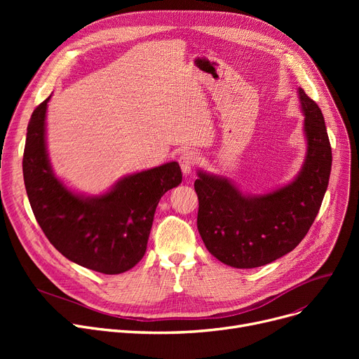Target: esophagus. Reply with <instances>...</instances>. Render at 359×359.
I'll return each mask as SVG.
<instances>
[{
    "label": "esophagus",
    "instance_id": "1",
    "mask_svg": "<svg viewBox=\"0 0 359 359\" xmlns=\"http://www.w3.org/2000/svg\"><path fill=\"white\" fill-rule=\"evenodd\" d=\"M198 163V156L194 153V151H184L182 156L179 157V164L182 167V172L184 176H189L192 173L194 165Z\"/></svg>",
    "mask_w": 359,
    "mask_h": 359
}]
</instances>
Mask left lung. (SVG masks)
<instances>
[{"instance_id": "left-lung-1", "label": "left lung", "mask_w": 359, "mask_h": 359, "mask_svg": "<svg viewBox=\"0 0 359 359\" xmlns=\"http://www.w3.org/2000/svg\"><path fill=\"white\" fill-rule=\"evenodd\" d=\"M297 93L307 151L290 183L250 195L227 177L198 170V230L205 248L225 265L237 269L268 265L294 250L317 217L329 184L332 148L322 110L303 88Z\"/></svg>"}]
</instances>
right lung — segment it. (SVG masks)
Here are the masks:
<instances>
[{
    "label": "right lung",
    "instance_id": "right-lung-1",
    "mask_svg": "<svg viewBox=\"0 0 359 359\" xmlns=\"http://www.w3.org/2000/svg\"><path fill=\"white\" fill-rule=\"evenodd\" d=\"M37 106L27 125L23 177L36 221L53 248L80 266L123 273L144 257L161 196L182 183L170 161L119 179L97 196L71 191L55 176L46 148V110Z\"/></svg>",
    "mask_w": 359,
    "mask_h": 359
}]
</instances>
